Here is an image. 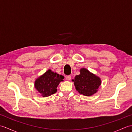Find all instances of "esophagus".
I'll return each mask as SVG.
<instances>
[{"mask_svg":"<svg viewBox=\"0 0 132 132\" xmlns=\"http://www.w3.org/2000/svg\"><path fill=\"white\" fill-rule=\"evenodd\" d=\"M66 78H67V79L68 80H71V75H68V76L66 77Z\"/></svg>","mask_w":132,"mask_h":132,"instance_id":"obj_1","label":"esophagus"}]
</instances>
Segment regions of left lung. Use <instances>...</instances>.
I'll return each mask as SVG.
<instances>
[{
    "label": "left lung",
    "instance_id": "obj_1",
    "mask_svg": "<svg viewBox=\"0 0 132 132\" xmlns=\"http://www.w3.org/2000/svg\"><path fill=\"white\" fill-rule=\"evenodd\" d=\"M72 81L74 82L77 91L79 94L87 96H91L96 93L102 83L99 77L85 68L80 70V74L76 75L75 79Z\"/></svg>",
    "mask_w": 132,
    "mask_h": 132
}]
</instances>
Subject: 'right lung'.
Here are the masks:
<instances>
[{
    "instance_id": "add662e5",
    "label": "right lung",
    "mask_w": 132,
    "mask_h": 132,
    "mask_svg": "<svg viewBox=\"0 0 132 132\" xmlns=\"http://www.w3.org/2000/svg\"><path fill=\"white\" fill-rule=\"evenodd\" d=\"M64 77L56 72L48 70L41 76L36 79L35 82V87L42 96H49L57 92V88L59 84L63 81Z\"/></svg>"
}]
</instances>
